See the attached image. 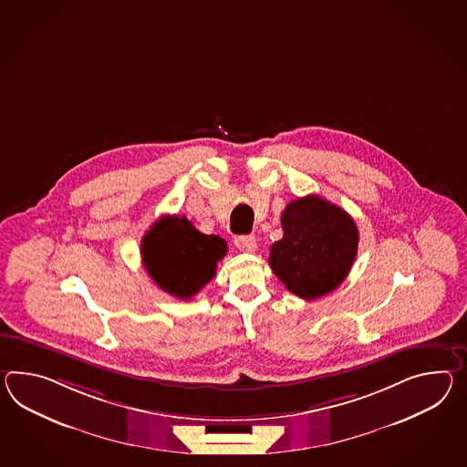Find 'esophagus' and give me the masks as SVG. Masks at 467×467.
Returning a JSON list of instances; mask_svg holds the SVG:
<instances>
[{
    "instance_id": "obj_1",
    "label": "esophagus",
    "mask_w": 467,
    "mask_h": 467,
    "mask_svg": "<svg viewBox=\"0 0 467 467\" xmlns=\"http://www.w3.org/2000/svg\"><path fill=\"white\" fill-rule=\"evenodd\" d=\"M234 244L239 251H244V253H254L258 248V243L254 236H238L234 239Z\"/></svg>"
}]
</instances>
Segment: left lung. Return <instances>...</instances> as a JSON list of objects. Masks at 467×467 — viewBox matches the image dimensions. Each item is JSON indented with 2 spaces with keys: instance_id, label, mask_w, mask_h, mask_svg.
Returning <instances> with one entry per match:
<instances>
[{
  "instance_id": "8db88e82",
  "label": "left lung",
  "mask_w": 467,
  "mask_h": 467,
  "mask_svg": "<svg viewBox=\"0 0 467 467\" xmlns=\"http://www.w3.org/2000/svg\"><path fill=\"white\" fill-rule=\"evenodd\" d=\"M284 238L270 248V266L288 292L304 300L326 296L344 282L358 254L353 217L310 193L285 207Z\"/></svg>"
}]
</instances>
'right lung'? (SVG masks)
<instances>
[{
	"label": "right lung",
	"instance_id": "add662e5",
	"mask_svg": "<svg viewBox=\"0 0 467 467\" xmlns=\"http://www.w3.org/2000/svg\"><path fill=\"white\" fill-rule=\"evenodd\" d=\"M226 253L224 239L202 234L185 216L160 217L141 239V258L153 282L182 300L214 278Z\"/></svg>",
	"mask_w": 467,
	"mask_h": 467
}]
</instances>
